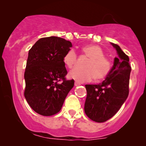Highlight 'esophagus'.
Returning <instances> with one entry per match:
<instances>
[{"label": "esophagus", "instance_id": "1", "mask_svg": "<svg viewBox=\"0 0 146 146\" xmlns=\"http://www.w3.org/2000/svg\"><path fill=\"white\" fill-rule=\"evenodd\" d=\"M80 84H81V83H80V82H77V81L75 82V86H80Z\"/></svg>", "mask_w": 146, "mask_h": 146}]
</instances>
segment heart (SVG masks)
Segmentation results:
<instances>
[{
  "label": "heart",
  "instance_id": "obj_1",
  "mask_svg": "<svg viewBox=\"0 0 146 146\" xmlns=\"http://www.w3.org/2000/svg\"><path fill=\"white\" fill-rule=\"evenodd\" d=\"M82 53L89 58L84 65V69L75 68L68 73V77L80 82H89L95 78L101 81L110 74L112 70L111 62L105 58V53L100 46L88 44L82 48ZM64 62L68 68H72L77 62V54L74 50H69L64 57Z\"/></svg>",
  "mask_w": 146,
  "mask_h": 146
}]
</instances>
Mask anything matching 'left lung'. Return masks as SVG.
<instances>
[{"label":"left lung","instance_id":"obj_1","mask_svg":"<svg viewBox=\"0 0 146 146\" xmlns=\"http://www.w3.org/2000/svg\"><path fill=\"white\" fill-rule=\"evenodd\" d=\"M118 58H115L110 74L99 84H86L87 96L84 111L88 118L102 123L113 117L120 109L129 94L131 67L129 58L114 43Z\"/></svg>","mask_w":146,"mask_h":146}]
</instances>
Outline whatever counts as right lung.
Masks as SVG:
<instances>
[{
    "label": "right lung",
    "instance_id": "1",
    "mask_svg": "<svg viewBox=\"0 0 146 146\" xmlns=\"http://www.w3.org/2000/svg\"><path fill=\"white\" fill-rule=\"evenodd\" d=\"M71 46L70 41L51 36L38 40L29 51L24 95L31 108L40 115L58 113L74 86V80L65 78L67 71L64 62Z\"/></svg>",
    "mask_w": 146,
    "mask_h": 146
}]
</instances>
